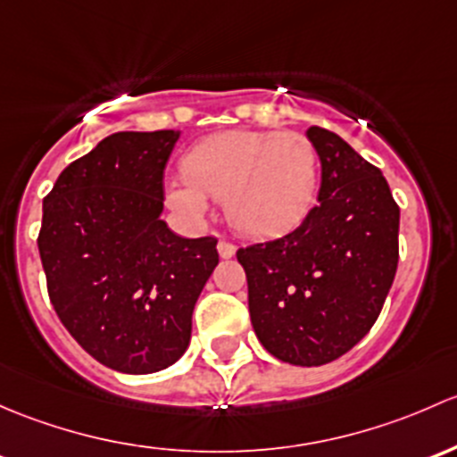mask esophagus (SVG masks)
Wrapping results in <instances>:
<instances>
[{
    "label": "esophagus",
    "instance_id": "1",
    "mask_svg": "<svg viewBox=\"0 0 457 457\" xmlns=\"http://www.w3.org/2000/svg\"><path fill=\"white\" fill-rule=\"evenodd\" d=\"M235 251H237V248H235V244L227 242V239H220L218 242V253L222 260H230V257L235 255Z\"/></svg>",
    "mask_w": 457,
    "mask_h": 457
}]
</instances>
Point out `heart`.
<instances>
[{"label": "heart", "mask_w": 457, "mask_h": 457, "mask_svg": "<svg viewBox=\"0 0 457 457\" xmlns=\"http://www.w3.org/2000/svg\"><path fill=\"white\" fill-rule=\"evenodd\" d=\"M185 182L167 187V202L202 218L209 202L246 237H277L297 228L319 189V154L299 131H222L200 140L182 158Z\"/></svg>", "instance_id": "obj_1"}]
</instances>
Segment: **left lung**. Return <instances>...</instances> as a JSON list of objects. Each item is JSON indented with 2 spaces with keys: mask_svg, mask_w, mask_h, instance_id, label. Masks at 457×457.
I'll list each match as a JSON object with an SVG mask.
<instances>
[{
  "mask_svg": "<svg viewBox=\"0 0 457 457\" xmlns=\"http://www.w3.org/2000/svg\"><path fill=\"white\" fill-rule=\"evenodd\" d=\"M321 160L319 204L293 233L239 248L248 312L275 359L317 368L371 330L398 266L401 209L380 169L341 136L310 127Z\"/></svg>",
  "mask_w": 457,
  "mask_h": 457,
  "instance_id": "obj_1",
  "label": "left lung"
}]
</instances>
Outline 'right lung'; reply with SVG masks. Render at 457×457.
<instances>
[{
    "label": "right lung",
    "instance_id": "obj_1",
    "mask_svg": "<svg viewBox=\"0 0 457 457\" xmlns=\"http://www.w3.org/2000/svg\"><path fill=\"white\" fill-rule=\"evenodd\" d=\"M180 131H119L74 160L44 197L39 255L65 330L123 374L176 363L218 266V239H187L160 220L164 167Z\"/></svg>",
    "mask_w": 457,
    "mask_h": 457
}]
</instances>
